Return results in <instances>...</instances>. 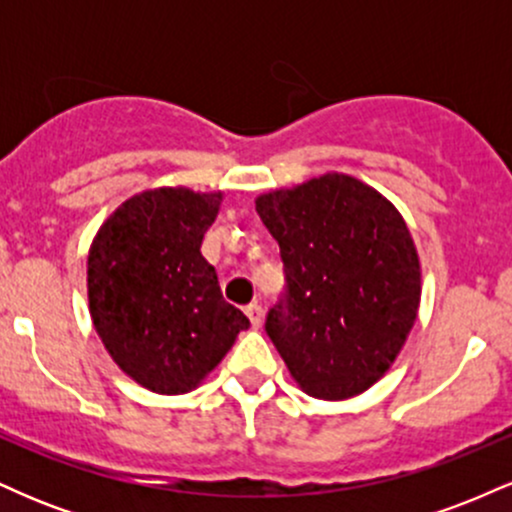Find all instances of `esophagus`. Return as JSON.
I'll return each mask as SVG.
<instances>
[{"mask_svg": "<svg viewBox=\"0 0 512 512\" xmlns=\"http://www.w3.org/2000/svg\"><path fill=\"white\" fill-rule=\"evenodd\" d=\"M245 315H248V320H250L252 327H260L262 325V305L260 303L245 305Z\"/></svg>", "mask_w": 512, "mask_h": 512, "instance_id": "esophagus-1", "label": "esophagus"}]
</instances>
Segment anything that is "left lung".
<instances>
[{
    "label": "left lung",
    "instance_id": "left-lung-1",
    "mask_svg": "<svg viewBox=\"0 0 512 512\" xmlns=\"http://www.w3.org/2000/svg\"><path fill=\"white\" fill-rule=\"evenodd\" d=\"M255 209L284 260L286 296L264 327L291 378L327 402L361 395L395 363L419 313L407 221L346 173L264 192Z\"/></svg>",
    "mask_w": 512,
    "mask_h": 512
}]
</instances>
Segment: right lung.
I'll return each mask as SVG.
<instances>
[{
    "mask_svg": "<svg viewBox=\"0 0 512 512\" xmlns=\"http://www.w3.org/2000/svg\"><path fill=\"white\" fill-rule=\"evenodd\" d=\"M223 192L156 187L132 195L88 250V313L110 358L158 395L202 385L250 320L223 301L202 240Z\"/></svg>",
    "mask_w": 512,
    "mask_h": 512,
    "instance_id": "obj_1",
    "label": "right lung"
}]
</instances>
